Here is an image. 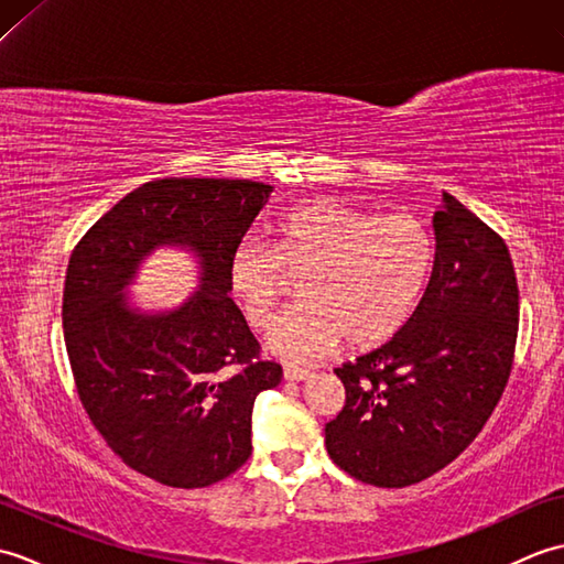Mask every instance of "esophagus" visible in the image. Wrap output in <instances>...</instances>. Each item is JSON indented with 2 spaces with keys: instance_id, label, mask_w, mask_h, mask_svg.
Masks as SVG:
<instances>
[{
  "instance_id": "34e87169",
  "label": "esophagus",
  "mask_w": 564,
  "mask_h": 564,
  "mask_svg": "<svg viewBox=\"0 0 564 564\" xmlns=\"http://www.w3.org/2000/svg\"><path fill=\"white\" fill-rule=\"evenodd\" d=\"M313 376H315L313 370H305V368H295V366H285L283 368V380H289V382H305V380H310Z\"/></svg>"
}]
</instances>
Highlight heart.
<instances>
[{"mask_svg":"<svg viewBox=\"0 0 564 564\" xmlns=\"http://www.w3.org/2000/svg\"><path fill=\"white\" fill-rule=\"evenodd\" d=\"M273 245L245 237L225 279L251 327H263L281 295V267L305 273L303 305L281 315L267 349L289 364H313L346 339L373 349L404 329L434 269V239L410 213L373 215L310 198L271 227Z\"/></svg>","mask_w":564,"mask_h":564,"instance_id":"obj_1","label":"heart"}]
</instances>
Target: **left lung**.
<instances>
[{"label": "left lung", "mask_w": 564, "mask_h": 564, "mask_svg": "<svg viewBox=\"0 0 564 564\" xmlns=\"http://www.w3.org/2000/svg\"><path fill=\"white\" fill-rule=\"evenodd\" d=\"M434 269L416 313L380 349L334 370L346 404L325 426L329 458L376 487H406L470 446L505 392L519 289L497 232L443 191Z\"/></svg>", "instance_id": "1"}]
</instances>
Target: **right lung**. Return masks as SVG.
<instances>
[{"mask_svg": "<svg viewBox=\"0 0 564 564\" xmlns=\"http://www.w3.org/2000/svg\"><path fill=\"white\" fill-rule=\"evenodd\" d=\"M271 194L247 178L142 184L69 259L63 329L79 400L118 458L162 485L208 487L242 467L257 394L281 382L225 279ZM160 248L191 253L199 285L174 308H140L129 293Z\"/></svg>", "mask_w": 564, "mask_h": 564, "instance_id": "right-lung-1", "label": "right lung"}]
</instances>
